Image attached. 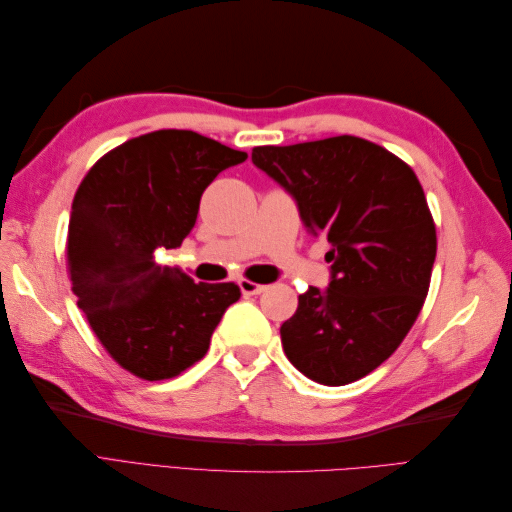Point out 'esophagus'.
<instances>
[{"label":"esophagus","mask_w":512,"mask_h":512,"mask_svg":"<svg viewBox=\"0 0 512 512\" xmlns=\"http://www.w3.org/2000/svg\"><path fill=\"white\" fill-rule=\"evenodd\" d=\"M239 288H241L243 294H247V297H250V294H260V292L267 290V286L254 284V282H250V280H239Z\"/></svg>","instance_id":"obj_1"}]
</instances>
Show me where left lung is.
I'll return each mask as SVG.
<instances>
[{
    "instance_id": "left-lung-1",
    "label": "left lung",
    "mask_w": 512,
    "mask_h": 512,
    "mask_svg": "<svg viewBox=\"0 0 512 512\" xmlns=\"http://www.w3.org/2000/svg\"><path fill=\"white\" fill-rule=\"evenodd\" d=\"M252 162L297 203L309 235L327 237L329 288L309 286L282 324L288 361L342 386L384 363L425 303L436 226L414 170L356 136L254 147Z\"/></svg>"
}]
</instances>
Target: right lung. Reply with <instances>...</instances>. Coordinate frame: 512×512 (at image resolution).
<instances>
[{
	"mask_svg": "<svg viewBox=\"0 0 512 512\" xmlns=\"http://www.w3.org/2000/svg\"><path fill=\"white\" fill-rule=\"evenodd\" d=\"M245 158L192 130H158L108 151L74 194L72 292L108 354L138 378H173L203 359L241 297L235 284H194L153 254L177 250L207 185Z\"/></svg>",
	"mask_w": 512,
	"mask_h": 512,
	"instance_id": "right-lung-1",
	"label": "right lung"
}]
</instances>
